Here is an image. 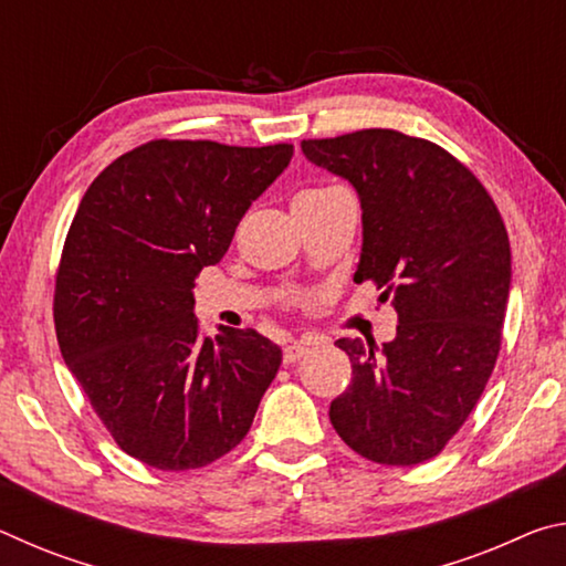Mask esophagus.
<instances>
[{
    "mask_svg": "<svg viewBox=\"0 0 566 566\" xmlns=\"http://www.w3.org/2000/svg\"><path fill=\"white\" fill-rule=\"evenodd\" d=\"M306 344L304 342H292L290 347H284V364H294V361H300L304 354H306Z\"/></svg>",
    "mask_w": 566,
    "mask_h": 566,
    "instance_id": "esophagus-1",
    "label": "esophagus"
}]
</instances>
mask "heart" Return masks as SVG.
Returning <instances> with one entry per match:
<instances>
[{"mask_svg":"<svg viewBox=\"0 0 566 566\" xmlns=\"http://www.w3.org/2000/svg\"><path fill=\"white\" fill-rule=\"evenodd\" d=\"M334 189H337V187H310V189H302L300 195L294 197V202H312V199H322V197L332 195Z\"/></svg>","mask_w":566,"mask_h":566,"instance_id":"heart-1","label":"heart"}]
</instances>
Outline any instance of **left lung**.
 <instances>
[{
	"label": "left lung",
	"mask_w": 566,
	"mask_h": 566,
	"mask_svg": "<svg viewBox=\"0 0 566 566\" xmlns=\"http://www.w3.org/2000/svg\"><path fill=\"white\" fill-rule=\"evenodd\" d=\"M302 151L357 189L354 282H377L399 317L379 352L337 339L352 385L332 401V427L371 462H427L464 424L500 354L512 284L500 209L447 149L395 129L304 139Z\"/></svg>",
	"instance_id": "left-lung-1"
}]
</instances>
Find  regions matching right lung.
<instances>
[{
	"label": "right lung",
	"instance_id": "right-lung-1",
	"mask_svg": "<svg viewBox=\"0 0 566 566\" xmlns=\"http://www.w3.org/2000/svg\"><path fill=\"white\" fill-rule=\"evenodd\" d=\"M292 155V145L155 139L84 191L56 272V342L114 442L139 462L205 467L252 427L282 349L254 329L202 337L191 290Z\"/></svg>",
	"mask_w": 566,
	"mask_h": 566
}]
</instances>
